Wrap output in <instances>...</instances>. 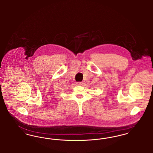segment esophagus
Instances as JSON below:
<instances>
[{
    "label": "esophagus",
    "instance_id": "34e87169",
    "mask_svg": "<svg viewBox=\"0 0 153 153\" xmlns=\"http://www.w3.org/2000/svg\"><path fill=\"white\" fill-rule=\"evenodd\" d=\"M83 84V82H77V85H82Z\"/></svg>",
    "mask_w": 153,
    "mask_h": 153
}]
</instances>
